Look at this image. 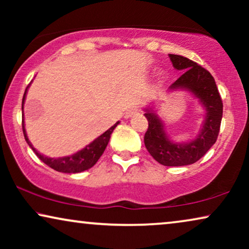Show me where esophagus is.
<instances>
[{
	"mask_svg": "<svg viewBox=\"0 0 249 249\" xmlns=\"http://www.w3.org/2000/svg\"><path fill=\"white\" fill-rule=\"evenodd\" d=\"M138 112H139V110H138L137 107H131L130 110H128L127 112H125L124 118H125V119H129V118L135 117L136 114H138Z\"/></svg>",
	"mask_w": 249,
	"mask_h": 249,
	"instance_id": "34e87169",
	"label": "esophagus"
}]
</instances>
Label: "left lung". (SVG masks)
Wrapping results in <instances>:
<instances>
[{
    "instance_id": "1",
    "label": "left lung",
    "mask_w": 249,
    "mask_h": 249,
    "mask_svg": "<svg viewBox=\"0 0 249 249\" xmlns=\"http://www.w3.org/2000/svg\"><path fill=\"white\" fill-rule=\"evenodd\" d=\"M175 69L183 71L181 76L169 87L168 91L186 90L199 101L205 115L198 135L186 142H173L166 134L162 119L154 108H145L148 121L144 142L154 160L165 166L189 165L198 161L215 144L222 120L223 104L215 80L209 71L185 56L169 54Z\"/></svg>"
}]
</instances>
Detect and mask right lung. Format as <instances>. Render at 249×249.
I'll use <instances>...</instances> for the list:
<instances>
[{"label": "right lung", "instance_id": "add662e5", "mask_svg": "<svg viewBox=\"0 0 249 249\" xmlns=\"http://www.w3.org/2000/svg\"><path fill=\"white\" fill-rule=\"evenodd\" d=\"M29 85L27 86L25 94H23V97H22V110H23V103H25L26 94L29 88ZM119 124H120V122L118 121L117 124L112 125L110 129H107L104 134L98 136V137L95 138L90 144L85 146L83 149H80V151H78L72 155L62 156V158H49V156H45L40 154L39 152H37V149L34 147L32 142H29L28 136H27V132L25 129V119H23V117H22V131H23V136H25L27 144H28L30 146V148L35 152V154L38 156L40 161H43L46 165H49L50 168L56 170V171L59 172L79 173V172L86 171V170L90 169L91 166L96 164L98 159L101 158L102 154H103L105 151V148H107L108 141H110L111 138V134L113 132L115 127H117Z\"/></svg>", "mask_w": 249, "mask_h": 249}]
</instances>
